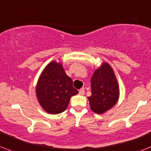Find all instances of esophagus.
<instances>
[{
  "label": "esophagus",
  "instance_id": "34e87169",
  "mask_svg": "<svg viewBox=\"0 0 151 151\" xmlns=\"http://www.w3.org/2000/svg\"><path fill=\"white\" fill-rule=\"evenodd\" d=\"M79 94L80 95H84L85 94V91L83 88H81L80 89V91H79Z\"/></svg>",
  "mask_w": 151,
  "mask_h": 151
}]
</instances>
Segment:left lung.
Masks as SVG:
<instances>
[{
	"label": "left lung",
	"instance_id": "left-lung-1",
	"mask_svg": "<svg viewBox=\"0 0 151 151\" xmlns=\"http://www.w3.org/2000/svg\"><path fill=\"white\" fill-rule=\"evenodd\" d=\"M91 96L88 97L91 109L102 114L118 102L119 88L114 71L108 63L95 70L91 77Z\"/></svg>",
	"mask_w": 151,
	"mask_h": 151
}]
</instances>
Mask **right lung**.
Listing matches in <instances>:
<instances>
[{
	"label": "right lung",
	"instance_id": "1",
	"mask_svg": "<svg viewBox=\"0 0 151 151\" xmlns=\"http://www.w3.org/2000/svg\"><path fill=\"white\" fill-rule=\"evenodd\" d=\"M78 93L61 63L52 61L43 69L36 86V96L43 109L51 114L65 111L72 96Z\"/></svg>",
	"mask_w": 151,
	"mask_h": 151
}]
</instances>
